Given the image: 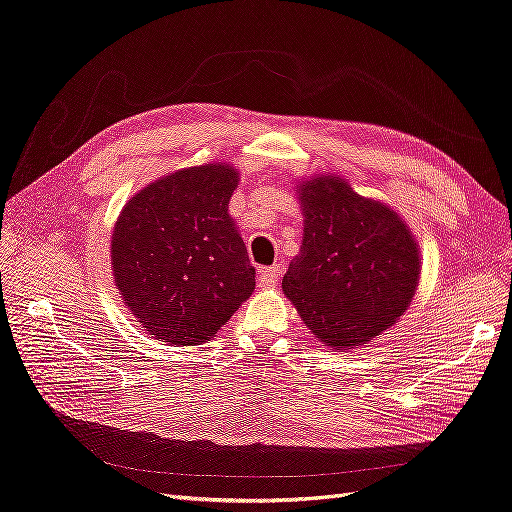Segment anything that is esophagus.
I'll return each mask as SVG.
<instances>
[{
  "mask_svg": "<svg viewBox=\"0 0 512 512\" xmlns=\"http://www.w3.org/2000/svg\"><path fill=\"white\" fill-rule=\"evenodd\" d=\"M282 263H276V266H272V268H266L261 272V276H259V282H261V287H274L276 282L280 280V276H282Z\"/></svg>",
  "mask_w": 512,
  "mask_h": 512,
  "instance_id": "esophagus-1",
  "label": "esophagus"
}]
</instances>
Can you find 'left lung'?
I'll return each mask as SVG.
<instances>
[{"label": "left lung", "mask_w": 512, "mask_h": 512, "mask_svg": "<svg viewBox=\"0 0 512 512\" xmlns=\"http://www.w3.org/2000/svg\"><path fill=\"white\" fill-rule=\"evenodd\" d=\"M295 192L304 238L282 291L325 346H365L409 308L422 274L420 244L399 213L339 175H314Z\"/></svg>", "instance_id": "8db88e82"}]
</instances>
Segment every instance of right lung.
Segmentation results:
<instances>
[{"label": "right lung", "mask_w": 512, "mask_h": 512, "mask_svg": "<svg viewBox=\"0 0 512 512\" xmlns=\"http://www.w3.org/2000/svg\"><path fill=\"white\" fill-rule=\"evenodd\" d=\"M238 181V168L225 162L175 170L139 189L113 225L116 287L160 342L215 337L255 289V268L227 213Z\"/></svg>", "instance_id": "obj_1"}]
</instances>
